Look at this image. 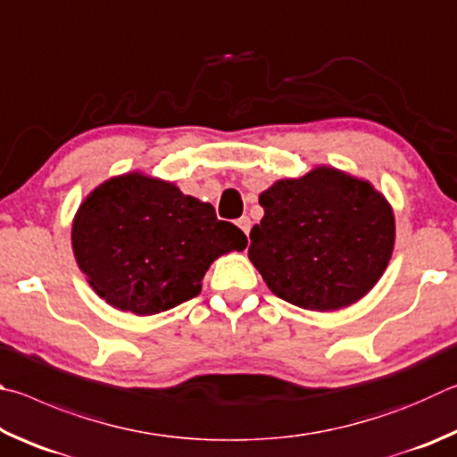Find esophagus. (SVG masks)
<instances>
[{
  "label": "esophagus",
  "instance_id": "1",
  "mask_svg": "<svg viewBox=\"0 0 457 457\" xmlns=\"http://www.w3.org/2000/svg\"><path fill=\"white\" fill-rule=\"evenodd\" d=\"M237 224H238V228H241L245 235H249V233H251V227H253V222H251L249 216H241V219L237 220Z\"/></svg>",
  "mask_w": 457,
  "mask_h": 457
}]
</instances>
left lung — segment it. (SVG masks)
I'll use <instances>...</instances> for the list:
<instances>
[{
    "instance_id": "8db88e82",
    "label": "left lung",
    "mask_w": 457,
    "mask_h": 457,
    "mask_svg": "<svg viewBox=\"0 0 457 457\" xmlns=\"http://www.w3.org/2000/svg\"><path fill=\"white\" fill-rule=\"evenodd\" d=\"M259 203L265 216L251 230L249 259L277 297L335 311L353 305L381 278L395 219L370 182L319 166L275 182Z\"/></svg>"
}]
</instances>
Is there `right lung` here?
I'll return each instance as SVG.
<instances>
[{"label": "right lung", "instance_id": "right-lung-1", "mask_svg": "<svg viewBox=\"0 0 457 457\" xmlns=\"http://www.w3.org/2000/svg\"><path fill=\"white\" fill-rule=\"evenodd\" d=\"M246 237L212 204L138 172L110 179L79 204L71 246L87 283L108 305L156 315L196 297L214 259Z\"/></svg>", "mask_w": 457, "mask_h": 457}]
</instances>
